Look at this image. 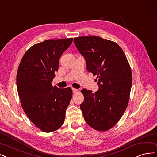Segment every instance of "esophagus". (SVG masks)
<instances>
[{"mask_svg":"<svg viewBox=\"0 0 157 157\" xmlns=\"http://www.w3.org/2000/svg\"><path fill=\"white\" fill-rule=\"evenodd\" d=\"M72 90H73V93H76L78 91V90H77V89L73 88Z\"/></svg>","mask_w":157,"mask_h":157,"instance_id":"obj_1","label":"esophagus"}]
</instances>
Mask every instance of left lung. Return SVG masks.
Masks as SVG:
<instances>
[{
	"instance_id": "left-lung-1",
	"label": "left lung",
	"mask_w": 157,
	"mask_h": 157,
	"mask_svg": "<svg viewBox=\"0 0 157 157\" xmlns=\"http://www.w3.org/2000/svg\"><path fill=\"white\" fill-rule=\"evenodd\" d=\"M74 43L99 85L95 93L81 90L84 100L80 106L85 121L94 129L108 131L121 118L129 102L132 73L128 60L116 42L101 37H77Z\"/></svg>"
}]
</instances>
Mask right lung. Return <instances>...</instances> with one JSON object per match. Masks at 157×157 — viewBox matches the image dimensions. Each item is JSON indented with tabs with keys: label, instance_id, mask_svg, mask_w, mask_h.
Listing matches in <instances>:
<instances>
[{
	"label": "right lung",
	"instance_id": "1",
	"mask_svg": "<svg viewBox=\"0 0 157 157\" xmlns=\"http://www.w3.org/2000/svg\"><path fill=\"white\" fill-rule=\"evenodd\" d=\"M73 38L50 39L37 43L24 53L17 74V86L22 108L41 131L53 132L64 122L73 91L60 89L52 82L59 70V59Z\"/></svg>",
	"mask_w": 157,
	"mask_h": 157
}]
</instances>
